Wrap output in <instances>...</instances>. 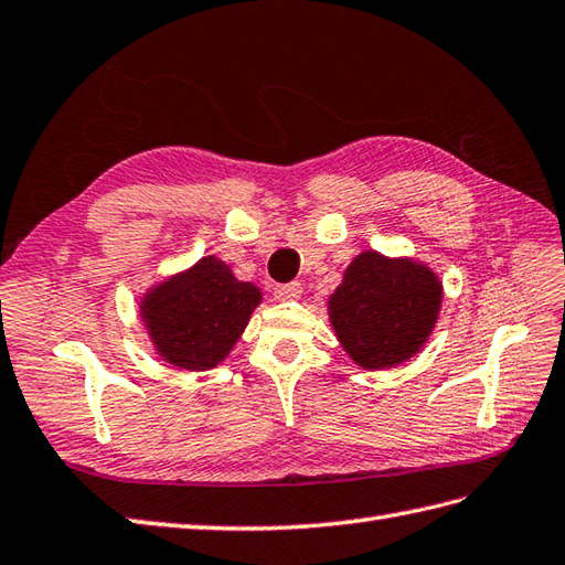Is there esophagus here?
Wrapping results in <instances>:
<instances>
[{
  "label": "esophagus",
  "instance_id": "1",
  "mask_svg": "<svg viewBox=\"0 0 565 565\" xmlns=\"http://www.w3.org/2000/svg\"><path fill=\"white\" fill-rule=\"evenodd\" d=\"M273 297L278 302H290V299H299L302 297V282H287V285H278L273 290Z\"/></svg>",
  "mask_w": 565,
  "mask_h": 565
}]
</instances>
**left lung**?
<instances>
[{
	"label": "left lung",
	"mask_w": 565,
	"mask_h": 565,
	"mask_svg": "<svg viewBox=\"0 0 565 565\" xmlns=\"http://www.w3.org/2000/svg\"><path fill=\"white\" fill-rule=\"evenodd\" d=\"M443 295V280L428 263L367 248L350 260L329 297V321L355 365L386 370L425 345Z\"/></svg>",
	"instance_id": "left-lung-1"
}]
</instances>
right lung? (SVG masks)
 <instances>
[{
  "mask_svg": "<svg viewBox=\"0 0 565 565\" xmlns=\"http://www.w3.org/2000/svg\"><path fill=\"white\" fill-rule=\"evenodd\" d=\"M263 292L217 256L167 275L140 297V319L157 355L171 367L205 372L239 343Z\"/></svg>",
  "mask_w": 565,
  "mask_h": 565,
  "instance_id": "right-lung-1",
  "label": "right lung"
}]
</instances>
